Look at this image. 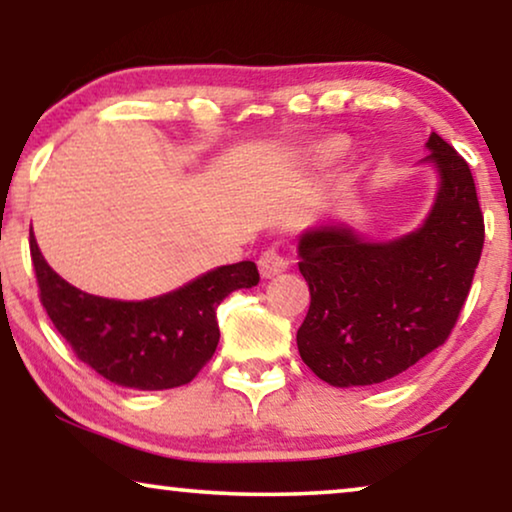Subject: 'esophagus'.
<instances>
[{
    "label": "esophagus",
    "mask_w": 512,
    "mask_h": 512,
    "mask_svg": "<svg viewBox=\"0 0 512 512\" xmlns=\"http://www.w3.org/2000/svg\"><path fill=\"white\" fill-rule=\"evenodd\" d=\"M289 268V258H286L279 249H265L261 258H258V270L265 279L279 275Z\"/></svg>",
    "instance_id": "34e87169"
}]
</instances>
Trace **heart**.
<instances>
[{
  "label": "heart",
  "mask_w": 512,
  "mask_h": 512,
  "mask_svg": "<svg viewBox=\"0 0 512 512\" xmlns=\"http://www.w3.org/2000/svg\"><path fill=\"white\" fill-rule=\"evenodd\" d=\"M319 153H321V158H333L335 156V153H338V144H324V146H321V149H319Z\"/></svg>",
  "instance_id": "b5f03b06"
}]
</instances>
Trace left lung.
<instances>
[{
  "label": "left lung",
  "instance_id": "1",
  "mask_svg": "<svg viewBox=\"0 0 512 512\" xmlns=\"http://www.w3.org/2000/svg\"><path fill=\"white\" fill-rule=\"evenodd\" d=\"M440 191L429 219L394 242H366L326 226L300 237L310 310L298 328L305 366L333 387L380 384L445 345L471 291L485 219L471 167L429 137Z\"/></svg>",
  "mask_w": 512,
  "mask_h": 512
}]
</instances>
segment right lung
Returning a JSON list of instances; mask_svg holds the SVG:
<instances>
[{"instance_id": "add662e5", "label": "right lung", "mask_w": 512, "mask_h": 512, "mask_svg": "<svg viewBox=\"0 0 512 512\" xmlns=\"http://www.w3.org/2000/svg\"><path fill=\"white\" fill-rule=\"evenodd\" d=\"M39 300L76 359L118 387L156 391L188 384L219 345L216 305L258 284L251 261L223 265L181 289L142 303L90 296L44 261L30 235Z\"/></svg>"}]
</instances>
